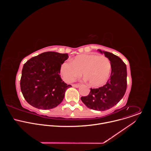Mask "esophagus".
Segmentation results:
<instances>
[{"label": "esophagus", "instance_id": "esophagus-1", "mask_svg": "<svg viewBox=\"0 0 151 151\" xmlns=\"http://www.w3.org/2000/svg\"><path fill=\"white\" fill-rule=\"evenodd\" d=\"M80 85L79 84H73L72 85V87H75V88H79L80 87Z\"/></svg>", "mask_w": 151, "mask_h": 151}]
</instances>
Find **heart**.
<instances>
[{
    "instance_id": "heart-1",
    "label": "heart",
    "mask_w": 151,
    "mask_h": 151,
    "mask_svg": "<svg viewBox=\"0 0 151 151\" xmlns=\"http://www.w3.org/2000/svg\"><path fill=\"white\" fill-rule=\"evenodd\" d=\"M111 70L109 60L103 55L82 54L75 57L71 62H64L60 72L64 80L72 82L81 75L93 87L104 84L108 79Z\"/></svg>"
}]
</instances>
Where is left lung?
I'll return each instance as SVG.
<instances>
[{
	"label": "left lung",
	"mask_w": 151,
	"mask_h": 151,
	"mask_svg": "<svg viewBox=\"0 0 151 151\" xmlns=\"http://www.w3.org/2000/svg\"><path fill=\"white\" fill-rule=\"evenodd\" d=\"M109 60L111 74L106 84L99 88H91L87 96L82 97L81 100L88 108L104 111L115 106L124 96L127 89V67L118 56L112 53L98 50Z\"/></svg>",
	"instance_id": "8db88e82"
}]
</instances>
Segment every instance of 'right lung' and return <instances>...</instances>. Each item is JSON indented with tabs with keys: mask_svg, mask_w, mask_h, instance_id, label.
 <instances>
[{
	"mask_svg": "<svg viewBox=\"0 0 151 151\" xmlns=\"http://www.w3.org/2000/svg\"><path fill=\"white\" fill-rule=\"evenodd\" d=\"M68 54L45 52L28 60L23 66L20 87L25 100L36 108L47 110L57 107L71 87L60 76L61 64Z\"/></svg>",
	"mask_w": 151,
	"mask_h": 151,
	"instance_id": "add662e5",
	"label": "right lung"
}]
</instances>
